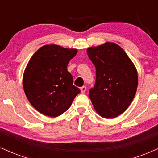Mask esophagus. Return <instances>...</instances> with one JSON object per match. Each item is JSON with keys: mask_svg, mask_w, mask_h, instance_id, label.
<instances>
[{"mask_svg": "<svg viewBox=\"0 0 158 158\" xmlns=\"http://www.w3.org/2000/svg\"><path fill=\"white\" fill-rule=\"evenodd\" d=\"M86 86H82V87H81L80 88V90H81V92L82 94H84V93H85V91H86Z\"/></svg>", "mask_w": 158, "mask_h": 158, "instance_id": "34e87169", "label": "esophagus"}]
</instances>
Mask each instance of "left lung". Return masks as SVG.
<instances>
[{
  "instance_id": "8db88e82",
  "label": "left lung",
  "mask_w": 158,
  "mask_h": 158,
  "mask_svg": "<svg viewBox=\"0 0 158 158\" xmlns=\"http://www.w3.org/2000/svg\"><path fill=\"white\" fill-rule=\"evenodd\" d=\"M87 53L96 68L95 85L88 96L101 117L114 118L128 108L135 96L138 77L135 65L114 43L90 48Z\"/></svg>"
}]
</instances>
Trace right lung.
Returning a JSON list of instances; mask_svg holds the SVG:
<instances>
[{"instance_id":"add662e5","label":"right lung","mask_w":158,"mask_h":158,"mask_svg":"<svg viewBox=\"0 0 158 158\" xmlns=\"http://www.w3.org/2000/svg\"><path fill=\"white\" fill-rule=\"evenodd\" d=\"M76 49L55 44L41 48L30 59L23 78L27 99L38 111L55 117L64 113L80 90L73 85L68 64Z\"/></svg>"}]
</instances>
